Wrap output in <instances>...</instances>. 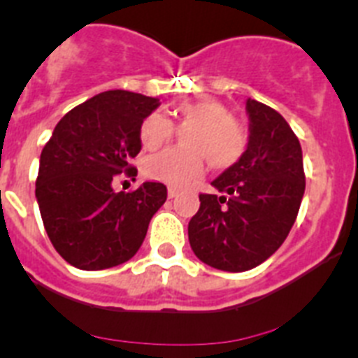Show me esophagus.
Wrapping results in <instances>:
<instances>
[{"label": "esophagus", "instance_id": "esophagus-1", "mask_svg": "<svg viewBox=\"0 0 358 358\" xmlns=\"http://www.w3.org/2000/svg\"><path fill=\"white\" fill-rule=\"evenodd\" d=\"M179 194V188H176V186H169V197L173 199L176 195Z\"/></svg>", "mask_w": 358, "mask_h": 358}]
</instances>
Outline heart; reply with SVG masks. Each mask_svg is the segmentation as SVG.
I'll return each mask as SVG.
<instances>
[{
  "label": "heart",
  "mask_w": 358,
  "mask_h": 358,
  "mask_svg": "<svg viewBox=\"0 0 358 358\" xmlns=\"http://www.w3.org/2000/svg\"><path fill=\"white\" fill-rule=\"evenodd\" d=\"M176 116L185 132V148H169L145 161V176L157 181L185 186L195 181L204 169V157L213 169H229L248 147L243 127L224 103L211 98L185 100L176 106ZM176 127L161 113H150L140 125V141L147 150H156L173 138Z\"/></svg>",
  "instance_id": "heart-1"
}]
</instances>
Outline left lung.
Segmentation results:
<instances>
[{"instance_id":"obj_1","label":"left lung","mask_w":358,"mask_h":358,"mask_svg":"<svg viewBox=\"0 0 358 358\" xmlns=\"http://www.w3.org/2000/svg\"><path fill=\"white\" fill-rule=\"evenodd\" d=\"M248 148L211 185L222 195L201 194L188 224L195 256L227 273L264 264L296 222L305 194L297 136L273 107L248 98Z\"/></svg>"}]
</instances>
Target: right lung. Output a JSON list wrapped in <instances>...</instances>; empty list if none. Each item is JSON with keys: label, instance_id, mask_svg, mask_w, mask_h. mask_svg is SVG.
Instances as JSON below:
<instances>
[{"label": "right lung", "instance_id": "obj_1", "mask_svg": "<svg viewBox=\"0 0 358 358\" xmlns=\"http://www.w3.org/2000/svg\"><path fill=\"white\" fill-rule=\"evenodd\" d=\"M159 100L106 91L71 109L41 152L36 197L53 248L73 267L102 271L131 260L148 222L166 201L163 182L115 192L120 173L141 150L140 125Z\"/></svg>", "mask_w": 358, "mask_h": 358}]
</instances>
